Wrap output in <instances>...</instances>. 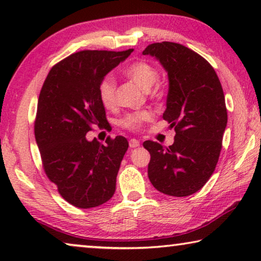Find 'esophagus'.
<instances>
[{
    "instance_id": "esophagus-1",
    "label": "esophagus",
    "mask_w": 261,
    "mask_h": 261,
    "mask_svg": "<svg viewBox=\"0 0 261 261\" xmlns=\"http://www.w3.org/2000/svg\"><path fill=\"white\" fill-rule=\"evenodd\" d=\"M140 146V141L137 139H130L129 141V147L130 148H137V147Z\"/></svg>"
}]
</instances>
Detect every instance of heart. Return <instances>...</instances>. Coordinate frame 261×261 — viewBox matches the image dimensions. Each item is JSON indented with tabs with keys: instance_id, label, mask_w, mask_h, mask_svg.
<instances>
[{
	"instance_id": "1",
	"label": "heart",
	"mask_w": 261,
	"mask_h": 261,
	"mask_svg": "<svg viewBox=\"0 0 261 261\" xmlns=\"http://www.w3.org/2000/svg\"><path fill=\"white\" fill-rule=\"evenodd\" d=\"M123 74L126 76L137 84L140 88H142L145 92H149L154 86L156 85L159 80V73L153 66H150L147 62H137L124 69ZM100 99L106 107H113L116 99V82L112 76L105 77L101 81L99 87ZM150 118V113L147 111L135 112L127 114L121 119V126L128 129H138L141 126L142 122L147 121Z\"/></svg>"
}]
</instances>
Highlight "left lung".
<instances>
[{
  "instance_id": "left-lung-1",
  "label": "left lung",
  "mask_w": 261,
  "mask_h": 261,
  "mask_svg": "<svg viewBox=\"0 0 261 261\" xmlns=\"http://www.w3.org/2000/svg\"><path fill=\"white\" fill-rule=\"evenodd\" d=\"M143 55L156 59L168 76L162 118L174 127V143L145 141L150 154L148 177L161 193L188 196L213 174L227 126L224 90L213 67L182 44H149Z\"/></svg>"
}]
</instances>
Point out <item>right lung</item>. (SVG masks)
Returning a JSON list of instances; mask_svg holds the SVG:
<instances>
[{"instance_id": "obj_1", "label": "right lung", "mask_w": 261, "mask_h": 261, "mask_svg": "<svg viewBox=\"0 0 261 261\" xmlns=\"http://www.w3.org/2000/svg\"><path fill=\"white\" fill-rule=\"evenodd\" d=\"M132 51L75 53L51 68L41 89L35 139L44 172L62 198L79 208L97 207L114 195L127 139H107L102 145L86 135L92 126L107 122L100 84Z\"/></svg>"}]
</instances>
